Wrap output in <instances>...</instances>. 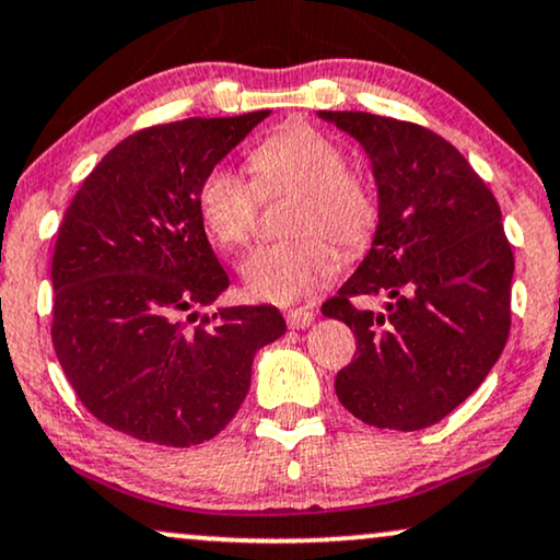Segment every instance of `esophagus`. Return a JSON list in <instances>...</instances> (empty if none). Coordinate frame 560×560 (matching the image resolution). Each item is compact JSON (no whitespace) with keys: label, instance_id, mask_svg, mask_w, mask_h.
Returning a JSON list of instances; mask_svg holds the SVG:
<instances>
[{"label":"esophagus","instance_id":"obj_1","mask_svg":"<svg viewBox=\"0 0 560 560\" xmlns=\"http://www.w3.org/2000/svg\"><path fill=\"white\" fill-rule=\"evenodd\" d=\"M284 317H287L289 328L300 330V328H307V325L315 320V313L310 307H296V310H287Z\"/></svg>","mask_w":560,"mask_h":560}]
</instances>
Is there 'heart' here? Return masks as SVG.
Wrapping results in <instances>:
<instances>
[{"label": "heart", "mask_w": 560, "mask_h": 560, "mask_svg": "<svg viewBox=\"0 0 560 560\" xmlns=\"http://www.w3.org/2000/svg\"><path fill=\"white\" fill-rule=\"evenodd\" d=\"M256 180L214 165L198 186V217L217 245L235 250L256 235L260 196L296 194L287 230L296 237L260 245L240 266L247 292L289 304L317 292L336 271V250L357 256L377 235L382 203L374 183L349 167V154L310 124H289L250 152Z\"/></svg>", "instance_id": "heart-1"}]
</instances>
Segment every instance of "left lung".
I'll list each match as a JSON object with an SVG mask.
<instances>
[{
    "label": "left lung",
    "mask_w": 560,
    "mask_h": 560,
    "mask_svg": "<svg viewBox=\"0 0 560 560\" xmlns=\"http://www.w3.org/2000/svg\"><path fill=\"white\" fill-rule=\"evenodd\" d=\"M372 158L382 217L372 250L323 304L357 336L336 374L349 413L377 429L442 421L497 364L512 328L514 253L491 188L427 126L320 110ZM380 295L382 314L358 307Z\"/></svg>",
    "instance_id": "1"
}]
</instances>
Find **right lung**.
<instances>
[{"label":"right lung","mask_w":560,"mask_h":560,"mask_svg":"<svg viewBox=\"0 0 560 560\" xmlns=\"http://www.w3.org/2000/svg\"><path fill=\"white\" fill-rule=\"evenodd\" d=\"M266 116L147 126L69 203L51 260V341L105 427L165 447L207 442L243 406L256 351L287 330L271 304L196 313L230 284L198 217V186Z\"/></svg>","instance_id":"obj_1"}]
</instances>
